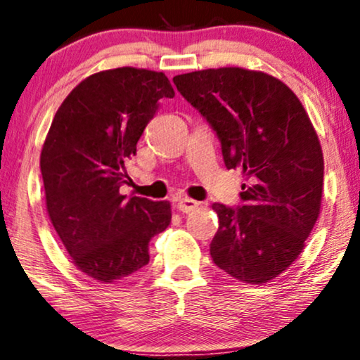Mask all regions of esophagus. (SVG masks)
<instances>
[{
	"mask_svg": "<svg viewBox=\"0 0 360 360\" xmlns=\"http://www.w3.org/2000/svg\"><path fill=\"white\" fill-rule=\"evenodd\" d=\"M198 207H199V202H198V200H194V199L183 198V199L177 200V210H179V212H183V214H188V212H191V210H194Z\"/></svg>",
	"mask_w": 360,
	"mask_h": 360,
	"instance_id": "1",
	"label": "esophagus"
}]
</instances>
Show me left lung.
Masks as SVG:
<instances>
[{
    "instance_id": "obj_1",
    "label": "left lung",
    "mask_w": 360,
    "mask_h": 360,
    "mask_svg": "<svg viewBox=\"0 0 360 360\" xmlns=\"http://www.w3.org/2000/svg\"><path fill=\"white\" fill-rule=\"evenodd\" d=\"M172 82L217 133L227 169H242L240 209L214 204L210 257L238 281L262 285L301 255L321 209L324 160L288 85L242 67L195 70Z\"/></svg>"
}]
</instances>
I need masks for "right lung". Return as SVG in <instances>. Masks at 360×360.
I'll list each match as a JSON object with an SVG mask.
<instances>
[{
  "mask_svg": "<svg viewBox=\"0 0 360 360\" xmlns=\"http://www.w3.org/2000/svg\"><path fill=\"white\" fill-rule=\"evenodd\" d=\"M174 97L162 72L118 67L84 79L57 110L41 151L46 209L70 260L100 283H113L150 262L148 245L171 224V204L124 199V161Z\"/></svg>",
  "mask_w": 360,
  "mask_h": 360,
  "instance_id": "right-lung-1",
  "label": "right lung"
}]
</instances>
